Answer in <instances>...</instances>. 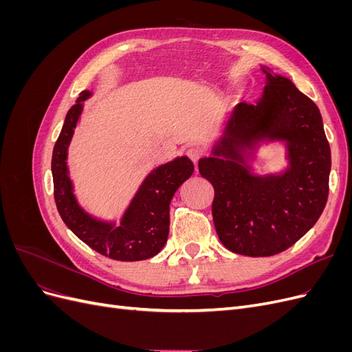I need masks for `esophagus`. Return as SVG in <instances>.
Here are the masks:
<instances>
[{"label": "esophagus", "instance_id": "34e87169", "mask_svg": "<svg viewBox=\"0 0 352 352\" xmlns=\"http://www.w3.org/2000/svg\"><path fill=\"white\" fill-rule=\"evenodd\" d=\"M186 154L194 163H198V160L202 157V150H199L198 146H189L186 150Z\"/></svg>", "mask_w": 352, "mask_h": 352}]
</instances>
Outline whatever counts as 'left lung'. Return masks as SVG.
<instances>
[{"label":"left lung","instance_id":"1","mask_svg":"<svg viewBox=\"0 0 352 352\" xmlns=\"http://www.w3.org/2000/svg\"><path fill=\"white\" fill-rule=\"evenodd\" d=\"M265 87L255 104L233 107L220 140L198 168L214 188L212 220L225 247L248 257L279 254L310 230L324 210L332 167L317 105L285 76L261 66ZM282 142L288 166L257 175L263 143Z\"/></svg>","mask_w":352,"mask_h":352}]
</instances>
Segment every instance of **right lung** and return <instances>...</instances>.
<instances>
[{"label": "right lung", "instance_id": "obj_1", "mask_svg": "<svg viewBox=\"0 0 352 352\" xmlns=\"http://www.w3.org/2000/svg\"><path fill=\"white\" fill-rule=\"evenodd\" d=\"M91 95V91L80 92L76 104L67 111L52 150L51 172L57 210L74 235L105 257L119 261L151 258L167 242L170 201L179 186L194 173V163L182 155L153 168L138 188L119 225L91 216L74 195L67 167L69 145L83 111V101Z\"/></svg>", "mask_w": 352, "mask_h": 352}]
</instances>
